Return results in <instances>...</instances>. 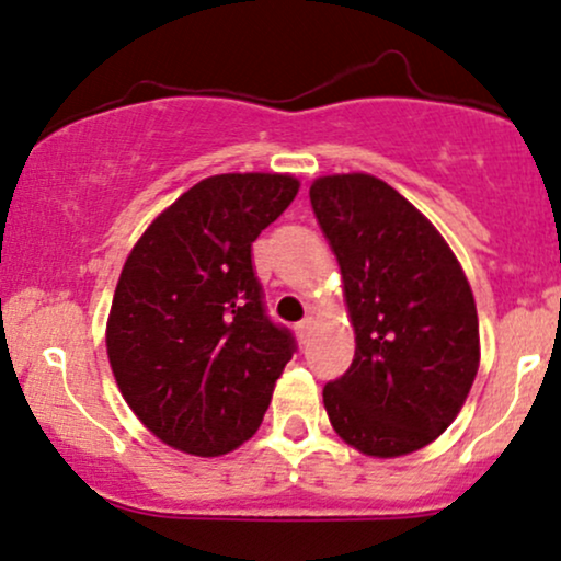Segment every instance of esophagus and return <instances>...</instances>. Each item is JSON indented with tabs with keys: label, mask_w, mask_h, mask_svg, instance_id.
<instances>
[{
	"label": "esophagus",
	"mask_w": 561,
	"mask_h": 561,
	"mask_svg": "<svg viewBox=\"0 0 561 561\" xmlns=\"http://www.w3.org/2000/svg\"><path fill=\"white\" fill-rule=\"evenodd\" d=\"M309 331H312V318H305L301 322H296V333H299L301 341L309 339Z\"/></svg>",
	"instance_id": "1"
}]
</instances>
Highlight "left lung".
Here are the masks:
<instances>
[{
  "label": "left lung",
  "mask_w": 561,
  "mask_h": 561,
  "mask_svg": "<svg viewBox=\"0 0 561 561\" xmlns=\"http://www.w3.org/2000/svg\"><path fill=\"white\" fill-rule=\"evenodd\" d=\"M309 202L357 335L352 367L322 388L331 425L370 457L423 449L462 410L478 373L470 283L431 220L380 178H318Z\"/></svg>",
  "instance_id": "left-lung-1"
}]
</instances>
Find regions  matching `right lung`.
Returning a JSON list of instances; mask_svg holds the SVG:
<instances>
[{"instance_id":"right-lung-1","label":"right lung","mask_w":561,"mask_h":561,"mask_svg":"<svg viewBox=\"0 0 561 561\" xmlns=\"http://www.w3.org/2000/svg\"><path fill=\"white\" fill-rule=\"evenodd\" d=\"M278 173L204 178L144 230L107 320L112 373L136 417L173 449L217 457L249 440L294 357L270 320L252 243L294 202Z\"/></svg>"}]
</instances>
